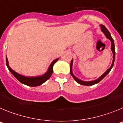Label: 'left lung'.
I'll return each mask as SVG.
<instances>
[{
    "mask_svg": "<svg viewBox=\"0 0 123 123\" xmlns=\"http://www.w3.org/2000/svg\"><path fill=\"white\" fill-rule=\"evenodd\" d=\"M100 27H101L102 31L104 33L105 35V36L107 37V38L110 40L111 41V51H112V52H113V56L112 64H111V67L108 68L107 71H106L104 73V74H103L101 77H99L98 79L96 80H94V81H83L80 80H79L78 78H77L76 77H75V76L74 75V74H72V63H73L72 61H73V60H72L71 63H70V74H71V75L73 77V78H74V80H75L76 81L77 83H78L80 84V85H85V86H92V85H95V84H96V83H98L100 82V81H101L103 79V78L105 77L106 75H107V74H108V73L110 72V70H111V69L112 68L113 66L114 62H115V44H114L113 39L112 37H111V35H110V32L108 31V29H107L105 27V26H104V25H102V24H101V25H100Z\"/></svg>",
    "mask_w": 123,
    "mask_h": 123,
    "instance_id": "1",
    "label": "left lung"
}]
</instances>
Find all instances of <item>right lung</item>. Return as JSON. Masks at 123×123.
Listing matches in <instances>:
<instances>
[{
    "mask_svg": "<svg viewBox=\"0 0 123 123\" xmlns=\"http://www.w3.org/2000/svg\"><path fill=\"white\" fill-rule=\"evenodd\" d=\"M59 58L55 59L53 61V62L51 64L49 68H48V72L45 74V75L38 77H25L24 76H22L21 75H19L16 72H15L13 70H12L8 66V62L7 57H6V65L7 66L8 68L10 70L11 73L13 74L16 79L19 80L21 83L24 84V85H27L29 86H40L43 83H45L46 80H48L51 77V75L53 74V65L55 63H56L57 61Z\"/></svg>",
    "mask_w": 123,
    "mask_h": 123,
    "instance_id": "1",
    "label": "right lung"
}]
</instances>
